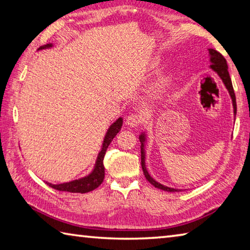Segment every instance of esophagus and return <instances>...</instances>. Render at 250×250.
I'll list each match as a JSON object with an SVG mask.
<instances>
[{
    "label": "esophagus",
    "mask_w": 250,
    "mask_h": 250,
    "mask_svg": "<svg viewBox=\"0 0 250 250\" xmlns=\"http://www.w3.org/2000/svg\"><path fill=\"white\" fill-rule=\"evenodd\" d=\"M142 117L138 115V113H131V115L126 117V125L131 126V128H137V126L142 124Z\"/></svg>",
    "instance_id": "1"
}]
</instances>
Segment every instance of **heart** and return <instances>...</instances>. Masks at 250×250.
Returning a JSON list of instances; mask_svg holds the SVG:
<instances>
[{"label": "heart", "instance_id": "obj_1", "mask_svg": "<svg viewBox=\"0 0 250 250\" xmlns=\"http://www.w3.org/2000/svg\"><path fill=\"white\" fill-rule=\"evenodd\" d=\"M108 101H109V99H108Z\"/></svg>", "mask_w": 250, "mask_h": 250}]
</instances>
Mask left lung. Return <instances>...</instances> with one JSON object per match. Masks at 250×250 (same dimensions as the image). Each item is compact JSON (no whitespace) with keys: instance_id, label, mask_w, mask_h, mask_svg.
Listing matches in <instances>:
<instances>
[{"instance_id":"1","label":"left lung","mask_w":250,"mask_h":250,"mask_svg":"<svg viewBox=\"0 0 250 250\" xmlns=\"http://www.w3.org/2000/svg\"><path fill=\"white\" fill-rule=\"evenodd\" d=\"M208 52H210V62H211V69L213 71H215L217 74H219L220 78L223 81L224 85L228 88L229 93L230 95V98H232L233 102V107H234V113L236 115V97H235V93H234V88H233V84H232V80L229 78V66H228V62H226L225 58L222 56V54L216 51L214 49H208ZM140 142H141V165H142V169L144 172L145 178L147 179L149 184H152L154 187L164 190V191H168V192H176V191H180L178 189H174V188H169L166 187L164 185H161L160 183H157L156 180H154L151 176H149L148 171L145 167V152H144V142H145V134L142 133L140 135Z\"/></svg>"}]
</instances>
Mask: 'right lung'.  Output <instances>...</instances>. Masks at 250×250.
Returning a JSON list of instances; mask_svg holds the SVG:
<instances>
[{"label":"right lung","mask_w":250,"mask_h":250,"mask_svg":"<svg viewBox=\"0 0 250 250\" xmlns=\"http://www.w3.org/2000/svg\"><path fill=\"white\" fill-rule=\"evenodd\" d=\"M52 47L51 43L44 44V46L40 47V49H46ZM122 126V118L117 119L113 124L110 125V128L108 129L107 133L105 135V139H104V143L102 146V151L99 152L96 164L93 171L90 172L88 176L83 177L81 179H76L73 181H70V183H64V184H59V185H52L47 183L49 187H51L59 191H67V192H74V193H86L92 191V190L96 189L97 187L102 185L104 178H105V167H104V157H105V154L108 146L111 143L113 138L116 137L117 133L121 130Z\"/></svg>","instance_id":"obj_1"}]
</instances>
